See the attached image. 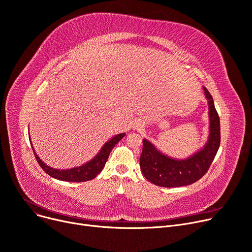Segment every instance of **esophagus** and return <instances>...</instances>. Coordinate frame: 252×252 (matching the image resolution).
Wrapping results in <instances>:
<instances>
[{
  "label": "esophagus",
  "mask_w": 252,
  "mask_h": 252,
  "mask_svg": "<svg viewBox=\"0 0 252 252\" xmlns=\"http://www.w3.org/2000/svg\"><path fill=\"white\" fill-rule=\"evenodd\" d=\"M142 128V125L140 124V123H135V125H134V129H141Z\"/></svg>",
  "instance_id": "34e87169"
}]
</instances>
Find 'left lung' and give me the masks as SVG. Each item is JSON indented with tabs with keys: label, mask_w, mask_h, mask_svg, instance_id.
Instances as JSON below:
<instances>
[{
	"label": "left lung",
	"mask_w": 252,
	"mask_h": 252,
	"mask_svg": "<svg viewBox=\"0 0 252 252\" xmlns=\"http://www.w3.org/2000/svg\"><path fill=\"white\" fill-rule=\"evenodd\" d=\"M209 105V136L202 147L184 158L170 157L159 151L149 139L144 138L140 156V169L145 178L161 187H180L199 180L208 172L220 142V118L213 96L203 86Z\"/></svg>",
	"instance_id": "1"
}]
</instances>
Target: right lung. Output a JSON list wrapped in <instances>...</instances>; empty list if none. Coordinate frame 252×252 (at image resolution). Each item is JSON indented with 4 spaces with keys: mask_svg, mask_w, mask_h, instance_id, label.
Segmentation results:
<instances>
[{
    "mask_svg": "<svg viewBox=\"0 0 252 252\" xmlns=\"http://www.w3.org/2000/svg\"><path fill=\"white\" fill-rule=\"evenodd\" d=\"M126 135V133H119L115 136H113L111 139H109L105 144L101 146V149L99 152L88 161H86L85 164L78 166V167H74L70 169H56L53 167H50L47 165L46 162H43L42 159L37 156L35 153L33 145L31 140V144L32 146V150L35 156V158L41 169L46 172L48 175H50L53 178L57 180H61V181H66V182H84V181H90L101 172L106 165V161L108 160V158L110 156L111 151L113 150V147L119 142L124 136ZM31 137V135H29Z\"/></svg>",
    "mask_w": 252,
    "mask_h": 252,
    "instance_id": "add662e5",
    "label": "right lung"
}]
</instances>
